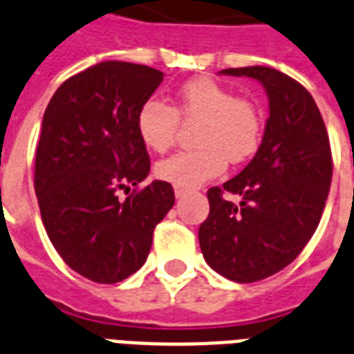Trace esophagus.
<instances>
[{"label":"esophagus","instance_id":"1","mask_svg":"<svg viewBox=\"0 0 354 354\" xmlns=\"http://www.w3.org/2000/svg\"><path fill=\"white\" fill-rule=\"evenodd\" d=\"M187 193H189V189L180 187V185H176V187H174V195H176V198H182V196H185Z\"/></svg>","mask_w":354,"mask_h":354}]
</instances>
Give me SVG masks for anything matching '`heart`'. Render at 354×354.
I'll use <instances>...</instances> for the list:
<instances>
[{
  "instance_id": "heart-1",
  "label": "heart",
  "mask_w": 354,
  "mask_h": 354,
  "mask_svg": "<svg viewBox=\"0 0 354 354\" xmlns=\"http://www.w3.org/2000/svg\"><path fill=\"white\" fill-rule=\"evenodd\" d=\"M182 120H198L193 150L161 159L156 174L180 187H195L226 169V161L243 163L260 147L261 113L254 102L239 98L213 77H195L178 88L174 105L150 98L137 113V133L148 148L165 152L176 139Z\"/></svg>"
}]
</instances>
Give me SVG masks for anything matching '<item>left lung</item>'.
<instances>
[{
	"label": "left lung",
	"mask_w": 354,
	"mask_h": 354,
	"mask_svg": "<svg viewBox=\"0 0 354 354\" xmlns=\"http://www.w3.org/2000/svg\"><path fill=\"white\" fill-rule=\"evenodd\" d=\"M260 81L269 98L263 139L249 165L223 187L207 191L209 215L198 228L202 254L234 282H256L282 271L319 225L333 156L327 128L312 94L269 66L221 70ZM223 192L242 196L239 205Z\"/></svg>",
	"instance_id": "obj_1"
}]
</instances>
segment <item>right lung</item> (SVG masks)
Segmentation results:
<instances>
[{"label": "right lung", "mask_w": 354, "mask_h": 354, "mask_svg": "<svg viewBox=\"0 0 354 354\" xmlns=\"http://www.w3.org/2000/svg\"><path fill=\"white\" fill-rule=\"evenodd\" d=\"M161 81L145 64L98 63L64 81L42 118L35 193L46 234L70 269L98 284L141 269L153 228L174 206L161 180L118 196L150 172L137 113Z\"/></svg>", "instance_id": "1"}]
</instances>
